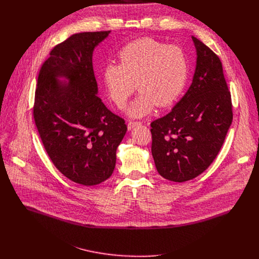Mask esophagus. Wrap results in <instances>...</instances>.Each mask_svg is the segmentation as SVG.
<instances>
[{"label": "esophagus", "instance_id": "34e87169", "mask_svg": "<svg viewBox=\"0 0 259 259\" xmlns=\"http://www.w3.org/2000/svg\"><path fill=\"white\" fill-rule=\"evenodd\" d=\"M141 122H137V121H129L128 124H127V127H128V130H132L135 126L137 125H140Z\"/></svg>", "mask_w": 259, "mask_h": 259}]
</instances>
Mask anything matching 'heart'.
<instances>
[{
	"label": "heart",
	"mask_w": 259,
	"mask_h": 259,
	"mask_svg": "<svg viewBox=\"0 0 259 259\" xmlns=\"http://www.w3.org/2000/svg\"><path fill=\"white\" fill-rule=\"evenodd\" d=\"M120 63L109 62L102 70L108 97L122 107L135 89L140 92L127 107L133 118L150 114L154 107L172 104L182 93L189 77L188 57L178 46L153 38H141L118 53Z\"/></svg>",
	"instance_id": "b5f03b06"
}]
</instances>
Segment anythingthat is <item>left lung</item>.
<instances>
[{
    "label": "left lung",
    "instance_id": "obj_1",
    "mask_svg": "<svg viewBox=\"0 0 259 259\" xmlns=\"http://www.w3.org/2000/svg\"><path fill=\"white\" fill-rule=\"evenodd\" d=\"M192 39L197 50L192 85L168 115L151 124L156 168L175 182L191 180L211 165L233 122L223 64L209 47Z\"/></svg>",
    "mask_w": 259,
    "mask_h": 259
}]
</instances>
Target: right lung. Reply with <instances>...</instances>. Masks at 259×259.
<instances>
[{
  "label": "right lung",
  "instance_id": "right-lung-1",
  "mask_svg": "<svg viewBox=\"0 0 259 259\" xmlns=\"http://www.w3.org/2000/svg\"><path fill=\"white\" fill-rule=\"evenodd\" d=\"M109 32L75 33L56 45L40 69L34 94L33 119L49 158L65 177L87 187L113 174L127 131L124 119L97 95L92 55Z\"/></svg>",
  "mask_w": 259,
  "mask_h": 259
}]
</instances>
